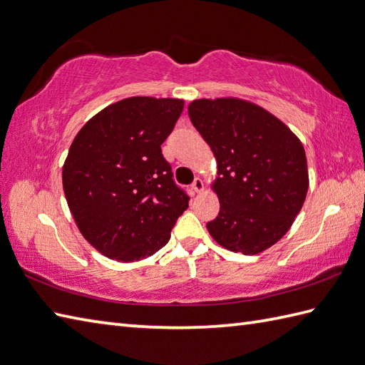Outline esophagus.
Listing matches in <instances>:
<instances>
[{
	"label": "esophagus",
	"instance_id": "obj_1",
	"mask_svg": "<svg viewBox=\"0 0 365 365\" xmlns=\"http://www.w3.org/2000/svg\"><path fill=\"white\" fill-rule=\"evenodd\" d=\"M192 190L194 191H196V192H200L202 190H203V182L199 179V177H197V179H194V182H192Z\"/></svg>",
	"mask_w": 365,
	"mask_h": 365
}]
</instances>
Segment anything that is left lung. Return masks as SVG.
Segmentation results:
<instances>
[{"label": "left lung", "mask_w": 365, "mask_h": 365, "mask_svg": "<svg viewBox=\"0 0 365 365\" xmlns=\"http://www.w3.org/2000/svg\"><path fill=\"white\" fill-rule=\"evenodd\" d=\"M188 115L217 162L213 188L221 202L207 224L222 247L255 255L282 240L308 192L300 140L255 104L235 98L199 99Z\"/></svg>", "instance_id": "8db88e82"}]
</instances>
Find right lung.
I'll return each instance as SVG.
<instances>
[{
	"label": "right lung",
	"instance_id": "obj_1",
	"mask_svg": "<svg viewBox=\"0 0 365 365\" xmlns=\"http://www.w3.org/2000/svg\"><path fill=\"white\" fill-rule=\"evenodd\" d=\"M182 112L180 99L127 98L76 135L62 171L65 197L83 238L103 255L124 262L154 255L188 208L162 154Z\"/></svg>",
	"mask_w": 365,
	"mask_h": 365
}]
</instances>
